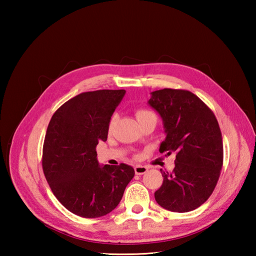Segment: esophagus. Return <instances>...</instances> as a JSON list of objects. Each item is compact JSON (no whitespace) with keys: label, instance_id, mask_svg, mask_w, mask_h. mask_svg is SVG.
I'll list each match as a JSON object with an SVG mask.
<instances>
[{"label":"esophagus","instance_id":"1","mask_svg":"<svg viewBox=\"0 0 256 256\" xmlns=\"http://www.w3.org/2000/svg\"><path fill=\"white\" fill-rule=\"evenodd\" d=\"M134 170H135V174H136V175H143V174H145L146 172L148 170V168L145 167V166L138 165V166L134 167Z\"/></svg>","mask_w":256,"mask_h":256}]
</instances>
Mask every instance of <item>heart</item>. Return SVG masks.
Segmentation results:
<instances>
[{"instance_id":"b5f03b06","label":"heart","mask_w":256,"mask_h":256,"mask_svg":"<svg viewBox=\"0 0 256 256\" xmlns=\"http://www.w3.org/2000/svg\"><path fill=\"white\" fill-rule=\"evenodd\" d=\"M135 116H136V118L138 122H142V121H144V120H148V118H155L157 121L156 114L153 111L148 110V108H138V110H136ZM116 118H118L116 114H113L110 118V123H108V128L112 130L113 125L116 122Z\"/></svg>"}]
</instances>
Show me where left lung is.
I'll return each instance as SVG.
<instances>
[{"label":"left lung","instance_id":"1","mask_svg":"<svg viewBox=\"0 0 256 256\" xmlns=\"http://www.w3.org/2000/svg\"><path fill=\"white\" fill-rule=\"evenodd\" d=\"M148 104L164 122L166 138L160 152L176 154L174 170L162 172L155 200L174 212L197 209L214 192L224 165L219 123L211 108L188 90L153 91Z\"/></svg>","mask_w":256,"mask_h":256}]
</instances>
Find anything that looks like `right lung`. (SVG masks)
Returning a JSON list of instances; mask_svg holds the SVG:
<instances>
[{
  "instance_id": "add662e5",
  "label": "right lung",
  "mask_w": 256,
  "mask_h": 256,
  "mask_svg": "<svg viewBox=\"0 0 256 256\" xmlns=\"http://www.w3.org/2000/svg\"><path fill=\"white\" fill-rule=\"evenodd\" d=\"M125 90L84 92L54 113L42 146V165L52 194L82 218L110 214L134 177L126 164L100 167L96 148L106 140L108 123Z\"/></svg>"
}]
</instances>
